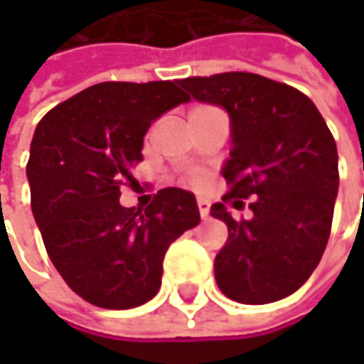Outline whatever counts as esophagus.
Wrapping results in <instances>:
<instances>
[{
    "label": "esophagus",
    "instance_id": "34e87169",
    "mask_svg": "<svg viewBox=\"0 0 364 364\" xmlns=\"http://www.w3.org/2000/svg\"><path fill=\"white\" fill-rule=\"evenodd\" d=\"M198 210H200V217H202V219H206V217H208V213H210L208 202H206V200H198Z\"/></svg>",
    "mask_w": 364,
    "mask_h": 364
}]
</instances>
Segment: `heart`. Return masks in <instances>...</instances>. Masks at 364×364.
Segmentation results:
<instances>
[{
  "label": "heart",
  "instance_id": "b5f03b06",
  "mask_svg": "<svg viewBox=\"0 0 364 364\" xmlns=\"http://www.w3.org/2000/svg\"><path fill=\"white\" fill-rule=\"evenodd\" d=\"M189 181L193 183V185H202V183H204V175H202V173H196V175H191Z\"/></svg>",
  "mask_w": 364,
  "mask_h": 364
}]
</instances>
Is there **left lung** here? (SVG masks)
Segmentation results:
<instances>
[{
    "mask_svg": "<svg viewBox=\"0 0 364 364\" xmlns=\"http://www.w3.org/2000/svg\"><path fill=\"white\" fill-rule=\"evenodd\" d=\"M181 86L230 113L223 202L242 208L254 198L251 220L236 222L221 202L210 208L230 232L215 257L217 284L238 304L284 299L316 269L331 234L339 171L327 122L304 92L257 73L185 77Z\"/></svg>",
    "mask_w": 364,
    "mask_h": 364,
    "instance_id": "8db88e82",
    "label": "left lung"
}]
</instances>
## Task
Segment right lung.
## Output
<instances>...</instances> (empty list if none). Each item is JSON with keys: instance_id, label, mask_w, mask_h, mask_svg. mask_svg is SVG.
Returning a JSON list of instances; mask_svg holds the SVG:
<instances>
[{"instance_id": "1", "label": "right lung", "mask_w": 364, "mask_h": 364, "mask_svg": "<svg viewBox=\"0 0 364 364\" xmlns=\"http://www.w3.org/2000/svg\"><path fill=\"white\" fill-rule=\"evenodd\" d=\"M189 97L177 82H103L50 109L37 124L27 177L50 261L73 293L105 310L149 301L162 261L200 223L193 193L166 187L145 213L119 204L143 160L151 122Z\"/></svg>"}]
</instances>
